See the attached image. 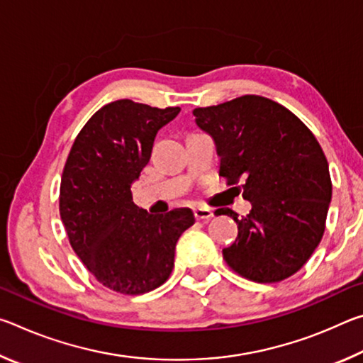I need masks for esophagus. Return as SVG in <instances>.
Masks as SVG:
<instances>
[{
    "label": "esophagus",
    "instance_id": "1",
    "mask_svg": "<svg viewBox=\"0 0 363 363\" xmlns=\"http://www.w3.org/2000/svg\"><path fill=\"white\" fill-rule=\"evenodd\" d=\"M194 214H195V219H199V220H206V219H211L214 216V213H213V210H210V208H195Z\"/></svg>",
    "mask_w": 363,
    "mask_h": 363
}]
</instances>
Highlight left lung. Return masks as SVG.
<instances>
[{
	"label": "left lung",
	"mask_w": 363,
	"mask_h": 363,
	"mask_svg": "<svg viewBox=\"0 0 363 363\" xmlns=\"http://www.w3.org/2000/svg\"><path fill=\"white\" fill-rule=\"evenodd\" d=\"M210 134L227 186L243 181L251 211L238 218V235L223 250L225 262L257 284L281 281L304 266L320 243L331 201L328 162L296 115L267 97L248 94L194 110Z\"/></svg>",
	"instance_id": "1"
}]
</instances>
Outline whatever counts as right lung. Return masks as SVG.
Wrapping results in <instances>:
<instances>
[{
    "instance_id": "add662e5",
    "label": "right lung",
    "mask_w": 363,
    "mask_h": 363,
    "mask_svg": "<svg viewBox=\"0 0 363 363\" xmlns=\"http://www.w3.org/2000/svg\"><path fill=\"white\" fill-rule=\"evenodd\" d=\"M179 112L130 99L110 102L88 120L67 157L60 219L73 251L108 290L143 294L163 285L177 240L195 223L189 208L147 213L131 194L158 130Z\"/></svg>"
}]
</instances>
